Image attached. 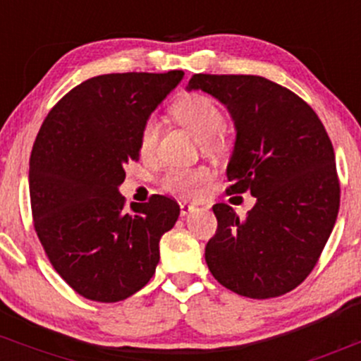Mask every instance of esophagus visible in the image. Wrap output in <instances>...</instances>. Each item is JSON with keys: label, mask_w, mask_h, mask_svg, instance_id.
Here are the masks:
<instances>
[{"label": "esophagus", "mask_w": 361, "mask_h": 361, "mask_svg": "<svg viewBox=\"0 0 361 361\" xmlns=\"http://www.w3.org/2000/svg\"><path fill=\"white\" fill-rule=\"evenodd\" d=\"M193 209H195V205L186 204V202H180V214L181 215H188Z\"/></svg>", "instance_id": "34e87169"}]
</instances>
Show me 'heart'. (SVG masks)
Listing matches in <instances>:
<instances>
[{"instance_id":"heart-1","label":"heart","mask_w":361,"mask_h":361,"mask_svg":"<svg viewBox=\"0 0 361 361\" xmlns=\"http://www.w3.org/2000/svg\"><path fill=\"white\" fill-rule=\"evenodd\" d=\"M178 123L200 139V146L209 154H224L229 147V135L226 132V115L219 103L204 93H185L173 102L169 109ZM157 120L149 117L139 132V149L149 154L157 142ZM210 171L207 168H168L159 176L164 190L181 198L197 197L209 183Z\"/></svg>"}]
</instances>
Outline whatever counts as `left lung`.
I'll return each instance as SVG.
<instances>
[{"label":"left lung","instance_id":"1","mask_svg":"<svg viewBox=\"0 0 361 361\" xmlns=\"http://www.w3.org/2000/svg\"><path fill=\"white\" fill-rule=\"evenodd\" d=\"M188 90L229 109L238 137L226 192L256 197L244 219L227 204L212 207L207 267L239 295H283L314 270L336 222L341 190L329 135L307 103L267 78L193 74Z\"/></svg>","mask_w":361,"mask_h":361}]
</instances>
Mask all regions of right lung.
Wrapping results in <instances>:
<instances>
[{
    "label": "right lung",
    "instance_id": "1",
    "mask_svg": "<svg viewBox=\"0 0 361 361\" xmlns=\"http://www.w3.org/2000/svg\"><path fill=\"white\" fill-rule=\"evenodd\" d=\"M183 71L114 73L66 93L45 117L30 154L35 233L54 270L81 297L118 302L154 275L159 239L180 205L164 195L126 207L123 166L139 159L142 123Z\"/></svg>",
    "mask_w": 361,
    "mask_h": 361
}]
</instances>
